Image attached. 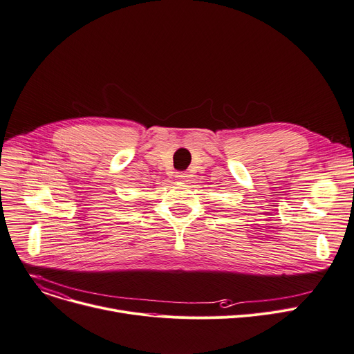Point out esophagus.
<instances>
[{"instance_id": "1", "label": "esophagus", "mask_w": 354, "mask_h": 354, "mask_svg": "<svg viewBox=\"0 0 354 354\" xmlns=\"http://www.w3.org/2000/svg\"><path fill=\"white\" fill-rule=\"evenodd\" d=\"M175 178H176V180L178 182H187V178H189V175H187L186 172H176V175H175Z\"/></svg>"}]
</instances>
